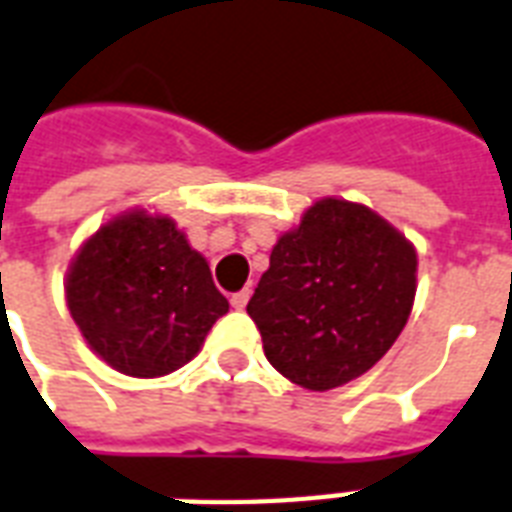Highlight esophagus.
<instances>
[{
    "label": "esophagus",
    "mask_w": 512,
    "mask_h": 512,
    "mask_svg": "<svg viewBox=\"0 0 512 512\" xmlns=\"http://www.w3.org/2000/svg\"><path fill=\"white\" fill-rule=\"evenodd\" d=\"M249 295H252L249 290H241V292H236V295H230V306L236 308V311H241V308L249 303Z\"/></svg>",
    "instance_id": "obj_1"
}]
</instances>
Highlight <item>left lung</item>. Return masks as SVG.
Listing matches in <instances>:
<instances>
[{
    "label": "left lung",
    "mask_w": 512,
    "mask_h": 512,
    "mask_svg": "<svg viewBox=\"0 0 512 512\" xmlns=\"http://www.w3.org/2000/svg\"><path fill=\"white\" fill-rule=\"evenodd\" d=\"M416 249L368 206L325 198L284 233L247 314L292 384H349L392 349L411 317Z\"/></svg>",
    "instance_id": "1"
}]
</instances>
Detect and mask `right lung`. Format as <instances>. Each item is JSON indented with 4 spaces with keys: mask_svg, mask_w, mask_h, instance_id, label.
<instances>
[{
    "mask_svg": "<svg viewBox=\"0 0 512 512\" xmlns=\"http://www.w3.org/2000/svg\"><path fill=\"white\" fill-rule=\"evenodd\" d=\"M66 306L101 360L134 378L166 376L201 349L228 300L171 217L128 212L85 241Z\"/></svg>",
    "mask_w": 512,
    "mask_h": 512,
    "instance_id": "1",
    "label": "right lung"
}]
</instances>
